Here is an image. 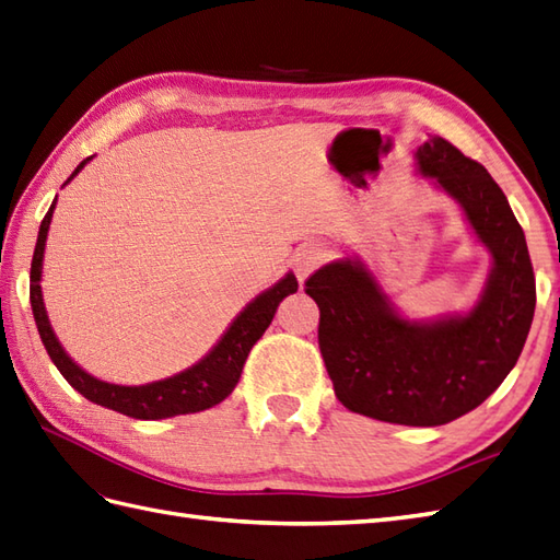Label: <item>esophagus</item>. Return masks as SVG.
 Wrapping results in <instances>:
<instances>
[{"instance_id":"1","label":"esophagus","mask_w":560,"mask_h":560,"mask_svg":"<svg viewBox=\"0 0 560 560\" xmlns=\"http://www.w3.org/2000/svg\"><path fill=\"white\" fill-rule=\"evenodd\" d=\"M324 259H327V248L322 243H310L305 248H301V253L295 255V275L301 281H305V277H310Z\"/></svg>"}]
</instances>
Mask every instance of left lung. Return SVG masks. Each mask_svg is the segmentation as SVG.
I'll list each match as a JSON object with an SVG mask.
<instances>
[{
    "instance_id": "obj_1",
    "label": "left lung",
    "mask_w": 560,
    "mask_h": 560,
    "mask_svg": "<svg viewBox=\"0 0 560 560\" xmlns=\"http://www.w3.org/2000/svg\"><path fill=\"white\" fill-rule=\"evenodd\" d=\"M420 174L463 207L493 267L472 312L432 324L402 319L360 262H331L305 281L319 307V350L336 398L368 418L436 427L485 402L515 368L537 285L523 226L487 168L444 138L418 150Z\"/></svg>"
}]
</instances>
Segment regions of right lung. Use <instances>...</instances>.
Instances as JSON below:
<instances>
[{
    "label": "right lung",
    "mask_w": 560,
    "mask_h": 560,
    "mask_svg": "<svg viewBox=\"0 0 560 560\" xmlns=\"http://www.w3.org/2000/svg\"><path fill=\"white\" fill-rule=\"evenodd\" d=\"M85 162H90V158L75 166L71 178L81 172ZM51 212H55V202H51L49 212L43 219L40 233H37L33 262H31V305H33L37 331H40V339L45 343V350L49 353L51 362H55L57 370L63 374V380H67L78 394H83L88 400L97 402V406L128 415V418L164 420V418H174V415L200 412L224 400L233 388H236L250 348L257 343L259 336L265 334L271 319H275L279 303L285 295L298 291L295 277L285 275L279 283L271 285L269 291L259 293L255 301L245 307L236 319H233L226 334L221 336V341L198 362V365L168 376V380H160L142 386H121V384L102 382L75 365V362L67 355V350L59 346L55 331L49 327L45 303H43V291H40V277H43L45 241H47Z\"/></svg>",
    "instance_id": "right-lung-1"
}]
</instances>
